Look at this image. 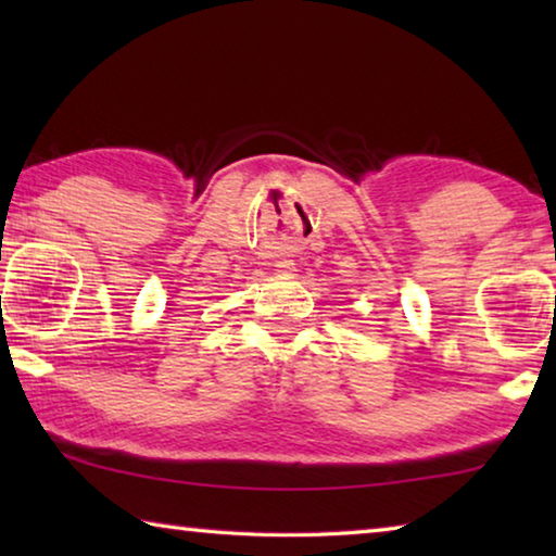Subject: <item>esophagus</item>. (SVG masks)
Returning <instances> with one entry per match:
<instances>
[{
    "mask_svg": "<svg viewBox=\"0 0 556 556\" xmlns=\"http://www.w3.org/2000/svg\"><path fill=\"white\" fill-rule=\"evenodd\" d=\"M281 269H285V271H291V265H281Z\"/></svg>",
    "mask_w": 556,
    "mask_h": 556,
    "instance_id": "obj_1",
    "label": "esophagus"
}]
</instances>
